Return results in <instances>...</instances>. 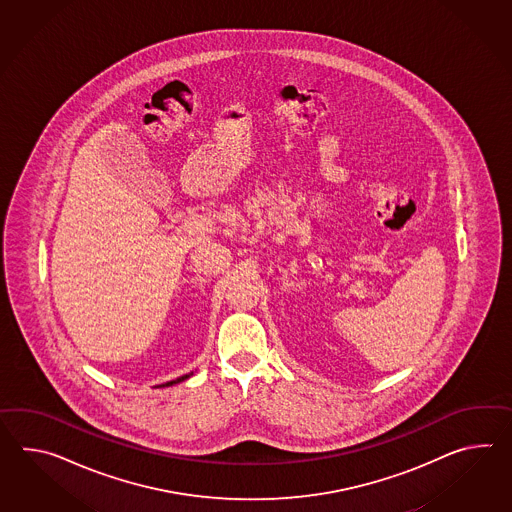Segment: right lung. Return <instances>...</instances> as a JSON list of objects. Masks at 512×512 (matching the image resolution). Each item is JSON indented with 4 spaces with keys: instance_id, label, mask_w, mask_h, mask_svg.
I'll use <instances>...</instances> for the list:
<instances>
[{
    "instance_id": "1",
    "label": "right lung",
    "mask_w": 512,
    "mask_h": 512,
    "mask_svg": "<svg viewBox=\"0 0 512 512\" xmlns=\"http://www.w3.org/2000/svg\"><path fill=\"white\" fill-rule=\"evenodd\" d=\"M192 375V372L187 375H181V377H177V379H174V381H166L164 385H159V387H172V385H177V383H181V381H185V379H188Z\"/></svg>"
}]
</instances>
